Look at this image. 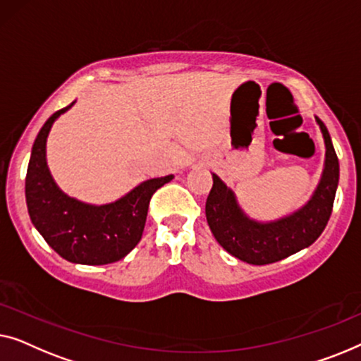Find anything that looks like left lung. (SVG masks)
<instances>
[{
  "label": "left lung",
  "mask_w": 361,
  "mask_h": 361,
  "mask_svg": "<svg viewBox=\"0 0 361 361\" xmlns=\"http://www.w3.org/2000/svg\"><path fill=\"white\" fill-rule=\"evenodd\" d=\"M326 145L321 180L306 204L275 221H257L245 214L235 192L212 173V188L206 200V219L219 245L250 265L280 262L314 243L326 229L338 186V159L331 134L316 118Z\"/></svg>",
  "instance_id": "8db88e82"
}]
</instances>
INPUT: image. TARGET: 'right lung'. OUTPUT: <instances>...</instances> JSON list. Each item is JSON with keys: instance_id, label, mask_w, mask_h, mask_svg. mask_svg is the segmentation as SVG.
Segmentation results:
<instances>
[{"instance_id": "right-lung-1", "label": "right lung", "mask_w": 361, "mask_h": 361, "mask_svg": "<svg viewBox=\"0 0 361 361\" xmlns=\"http://www.w3.org/2000/svg\"><path fill=\"white\" fill-rule=\"evenodd\" d=\"M57 111L35 137L26 175L30 221L60 257L80 265H108L124 258L142 238L154 192L173 175L142 181L108 204H90L60 190L47 165V137L55 121L72 108Z\"/></svg>"}]
</instances>
